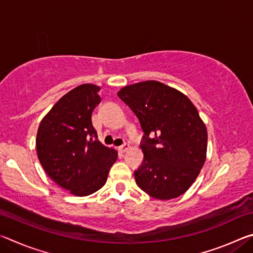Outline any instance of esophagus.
<instances>
[{
	"mask_svg": "<svg viewBox=\"0 0 253 253\" xmlns=\"http://www.w3.org/2000/svg\"><path fill=\"white\" fill-rule=\"evenodd\" d=\"M129 148H130L129 145H128V144H124V145H122V146L119 147L118 149H119V152H121V153H126Z\"/></svg>",
	"mask_w": 253,
	"mask_h": 253,
	"instance_id": "34e87169",
	"label": "esophagus"
}]
</instances>
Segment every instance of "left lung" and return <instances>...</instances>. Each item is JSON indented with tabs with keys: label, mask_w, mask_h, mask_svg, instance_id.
<instances>
[{
	"label": "left lung",
	"mask_w": 253,
	"mask_h": 253,
	"mask_svg": "<svg viewBox=\"0 0 253 253\" xmlns=\"http://www.w3.org/2000/svg\"><path fill=\"white\" fill-rule=\"evenodd\" d=\"M117 95L134 111L144 131L137 185L157 200L185 193L207 160V127L193 102L156 80L126 85Z\"/></svg>",
	"instance_id": "left-lung-1"
}]
</instances>
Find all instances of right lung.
Segmentation results:
<instances>
[{
  "instance_id": "1",
  "label": "right lung",
  "mask_w": 253,
  "mask_h": 253,
  "mask_svg": "<svg viewBox=\"0 0 253 253\" xmlns=\"http://www.w3.org/2000/svg\"><path fill=\"white\" fill-rule=\"evenodd\" d=\"M100 87L80 84L60 98L42 119L36 139L38 158L50 178L71 194L85 196L105 185L117 160L98 140L91 115Z\"/></svg>"
}]
</instances>
